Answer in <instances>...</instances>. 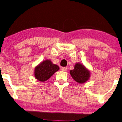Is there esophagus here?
Here are the masks:
<instances>
[{
    "label": "esophagus",
    "mask_w": 122,
    "mask_h": 122,
    "mask_svg": "<svg viewBox=\"0 0 122 122\" xmlns=\"http://www.w3.org/2000/svg\"><path fill=\"white\" fill-rule=\"evenodd\" d=\"M67 70V68L66 67H62V68H61V70L63 71H66Z\"/></svg>",
    "instance_id": "1"
}]
</instances>
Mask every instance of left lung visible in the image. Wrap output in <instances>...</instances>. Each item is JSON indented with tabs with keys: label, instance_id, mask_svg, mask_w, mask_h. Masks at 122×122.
I'll list each match as a JSON object with an SVG mask.
<instances>
[{
	"label": "left lung",
	"instance_id": "obj_1",
	"mask_svg": "<svg viewBox=\"0 0 122 122\" xmlns=\"http://www.w3.org/2000/svg\"><path fill=\"white\" fill-rule=\"evenodd\" d=\"M71 76L77 83H84L90 78L91 72L86 66L81 63H76L73 70L70 71Z\"/></svg>",
	"mask_w": 122,
	"mask_h": 122
}]
</instances>
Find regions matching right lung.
Masks as SVG:
<instances>
[{
    "instance_id": "obj_1",
    "label": "right lung",
    "mask_w": 122,
    "mask_h": 122,
    "mask_svg": "<svg viewBox=\"0 0 122 122\" xmlns=\"http://www.w3.org/2000/svg\"><path fill=\"white\" fill-rule=\"evenodd\" d=\"M59 69L58 66L53 64L51 60H46L35 67L34 76L38 81L43 82L50 79Z\"/></svg>"
}]
</instances>
